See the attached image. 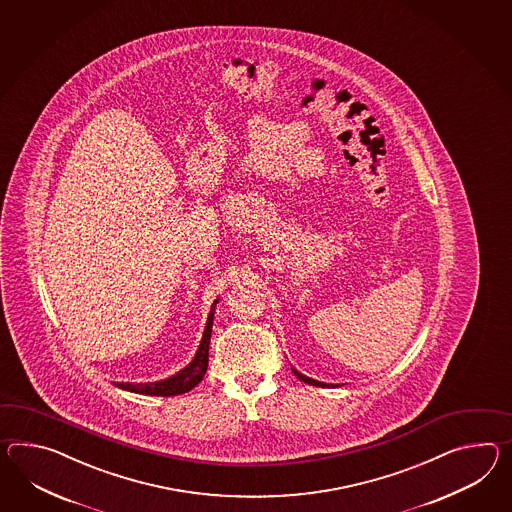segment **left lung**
Here are the masks:
<instances>
[{
  "instance_id": "obj_1",
  "label": "left lung",
  "mask_w": 512,
  "mask_h": 512,
  "mask_svg": "<svg viewBox=\"0 0 512 512\" xmlns=\"http://www.w3.org/2000/svg\"><path fill=\"white\" fill-rule=\"evenodd\" d=\"M292 372L298 375V379H300V381H303V383H309V385H320V387H327V383H320V381H314V379H311V377H307V375L300 374V372H298V370H294V368H292Z\"/></svg>"
}]
</instances>
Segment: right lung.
<instances>
[{
	"label": "right lung",
	"mask_w": 512,
	"mask_h": 512,
	"mask_svg": "<svg viewBox=\"0 0 512 512\" xmlns=\"http://www.w3.org/2000/svg\"><path fill=\"white\" fill-rule=\"evenodd\" d=\"M216 303L218 300L212 303L200 348L196 351L192 362L181 372H177L163 381H155V383H116V387L129 390V392H137V394H146V396H179V394H185L188 390L196 387L209 366V344H211L212 320H214Z\"/></svg>",
	"instance_id": "1"
}]
</instances>
